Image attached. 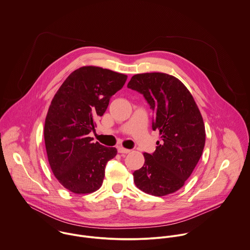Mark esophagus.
<instances>
[{"label":"esophagus","instance_id":"esophagus-1","mask_svg":"<svg viewBox=\"0 0 250 250\" xmlns=\"http://www.w3.org/2000/svg\"><path fill=\"white\" fill-rule=\"evenodd\" d=\"M118 151L120 152V153H128L130 150H128V149H125V148H123V147H118Z\"/></svg>","mask_w":250,"mask_h":250}]
</instances>
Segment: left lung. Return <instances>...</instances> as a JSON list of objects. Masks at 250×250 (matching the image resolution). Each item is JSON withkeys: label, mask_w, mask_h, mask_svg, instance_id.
Here are the masks:
<instances>
[{"label": "left lung", "mask_w": 250, "mask_h": 250, "mask_svg": "<svg viewBox=\"0 0 250 250\" xmlns=\"http://www.w3.org/2000/svg\"><path fill=\"white\" fill-rule=\"evenodd\" d=\"M127 88L143 95L153 111L152 130L160 141L145 163L134 171V183L142 191L164 196L179 190L189 178L205 147L203 118L193 97L176 77L160 72L136 74Z\"/></svg>", "instance_id": "obj_1"}]
</instances>
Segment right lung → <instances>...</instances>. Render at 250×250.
<instances>
[{
  "mask_svg": "<svg viewBox=\"0 0 250 250\" xmlns=\"http://www.w3.org/2000/svg\"><path fill=\"white\" fill-rule=\"evenodd\" d=\"M127 76L98 66L74 70L62 83L45 119L44 141L51 169L57 180L77 194L91 193L102 185L107 162L116 148L93 143L96 121Z\"/></svg>",
  "mask_w": 250,
  "mask_h": 250,
  "instance_id": "add662e5",
  "label": "right lung"
}]
</instances>
